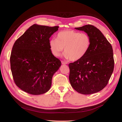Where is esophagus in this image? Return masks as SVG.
Wrapping results in <instances>:
<instances>
[{
	"label": "esophagus",
	"mask_w": 122,
	"mask_h": 122,
	"mask_svg": "<svg viewBox=\"0 0 122 122\" xmlns=\"http://www.w3.org/2000/svg\"><path fill=\"white\" fill-rule=\"evenodd\" d=\"M61 63H62V64H66L67 63H68L66 62L63 61H61Z\"/></svg>",
	"instance_id": "esophagus-1"
}]
</instances>
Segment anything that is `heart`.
Wrapping results in <instances>:
<instances>
[{
  "label": "heart",
  "instance_id": "heart-1",
  "mask_svg": "<svg viewBox=\"0 0 122 122\" xmlns=\"http://www.w3.org/2000/svg\"><path fill=\"white\" fill-rule=\"evenodd\" d=\"M91 43V37L87 33L66 30L59 32L56 39L50 40L49 46L54 56H59L64 48V57L71 61H76L86 55Z\"/></svg>",
  "mask_w": 122,
  "mask_h": 122
}]
</instances>
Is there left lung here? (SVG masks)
Returning <instances> with one entry per match:
<instances>
[{
  "label": "left lung",
  "instance_id": "1",
  "mask_svg": "<svg viewBox=\"0 0 122 122\" xmlns=\"http://www.w3.org/2000/svg\"><path fill=\"white\" fill-rule=\"evenodd\" d=\"M75 29L89 35L91 43L83 58L69 64L70 82L72 87L81 94L97 93L107 86L114 70L112 46L94 25H87Z\"/></svg>",
  "mask_w": 122,
  "mask_h": 122
}]
</instances>
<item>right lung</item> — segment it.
Returning <instances> with one entry per match:
<instances>
[{
	"instance_id": "add662e5",
	"label": "right lung",
	"mask_w": 122,
	"mask_h": 122,
	"mask_svg": "<svg viewBox=\"0 0 122 122\" xmlns=\"http://www.w3.org/2000/svg\"><path fill=\"white\" fill-rule=\"evenodd\" d=\"M59 26L33 25L15 41L10 58L15 85L29 94L40 95L50 89L61 62L52 54L49 42Z\"/></svg>"
}]
</instances>
